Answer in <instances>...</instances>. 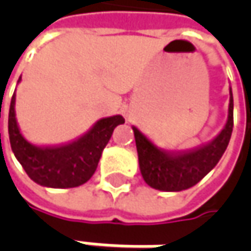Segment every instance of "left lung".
I'll use <instances>...</instances> for the list:
<instances>
[{
	"label": "left lung",
	"instance_id": "8db88e82",
	"mask_svg": "<svg viewBox=\"0 0 251 251\" xmlns=\"http://www.w3.org/2000/svg\"><path fill=\"white\" fill-rule=\"evenodd\" d=\"M233 130V95L229 86V107L224 128L214 140L188 151L162 150L132 126L142 178L150 187L160 191H183L217 166Z\"/></svg>",
	"mask_w": 251,
	"mask_h": 251
}]
</instances>
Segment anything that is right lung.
I'll return each instance as SVG.
<instances>
[{
    "mask_svg": "<svg viewBox=\"0 0 251 251\" xmlns=\"http://www.w3.org/2000/svg\"><path fill=\"white\" fill-rule=\"evenodd\" d=\"M15 101L16 95L14 93L8 116L11 148L27 176L43 187L73 188L86 183L98 168L101 152L114 128L124 124V117L120 114L103 117L73 142L58 147H37L30 144L21 132Z\"/></svg>",
    "mask_w": 251,
    "mask_h": 251,
    "instance_id": "obj_1",
    "label": "right lung"
}]
</instances>
